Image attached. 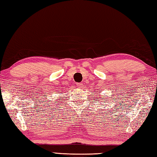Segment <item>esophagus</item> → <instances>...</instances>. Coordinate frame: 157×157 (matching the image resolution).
Listing matches in <instances>:
<instances>
[{"label":"esophagus","mask_w":157,"mask_h":157,"mask_svg":"<svg viewBox=\"0 0 157 157\" xmlns=\"http://www.w3.org/2000/svg\"><path fill=\"white\" fill-rule=\"evenodd\" d=\"M76 85H77V87L78 88H81L83 86V84H82V82H77L76 83Z\"/></svg>","instance_id":"1"}]
</instances>
